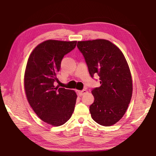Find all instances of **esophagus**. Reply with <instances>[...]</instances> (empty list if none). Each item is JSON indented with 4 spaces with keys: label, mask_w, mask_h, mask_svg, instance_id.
I'll use <instances>...</instances> for the list:
<instances>
[{
    "label": "esophagus",
    "mask_w": 156,
    "mask_h": 156,
    "mask_svg": "<svg viewBox=\"0 0 156 156\" xmlns=\"http://www.w3.org/2000/svg\"><path fill=\"white\" fill-rule=\"evenodd\" d=\"M87 92V90H85V89L82 90H78V95H80V96L83 95L84 94H85Z\"/></svg>",
    "instance_id": "1"
}]
</instances>
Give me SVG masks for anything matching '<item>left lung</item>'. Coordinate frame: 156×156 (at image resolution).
Masks as SVG:
<instances>
[{
    "label": "left lung",
    "instance_id": "obj_1",
    "mask_svg": "<svg viewBox=\"0 0 156 156\" xmlns=\"http://www.w3.org/2000/svg\"><path fill=\"white\" fill-rule=\"evenodd\" d=\"M93 78L100 77L101 86L92 90L94 102L89 107L93 120L103 126L118 122L125 115L132 95L128 64L117 46L106 39L78 41Z\"/></svg>",
    "mask_w": 156,
    "mask_h": 156
}]
</instances>
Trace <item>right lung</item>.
Wrapping results in <instances>:
<instances>
[{"instance_id": "obj_1", "label": "right lung", "mask_w": 156, "mask_h": 156, "mask_svg": "<svg viewBox=\"0 0 156 156\" xmlns=\"http://www.w3.org/2000/svg\"><path fill=\"white\" fill-rule=\"evenodd\" d=\"M76 41H45L29 56L24 73L28 101L37 115L53 126L63 125L72 117L77 98L73 90L55 87L63 56L75 48Z\"/></svg>"}]
</instances>
